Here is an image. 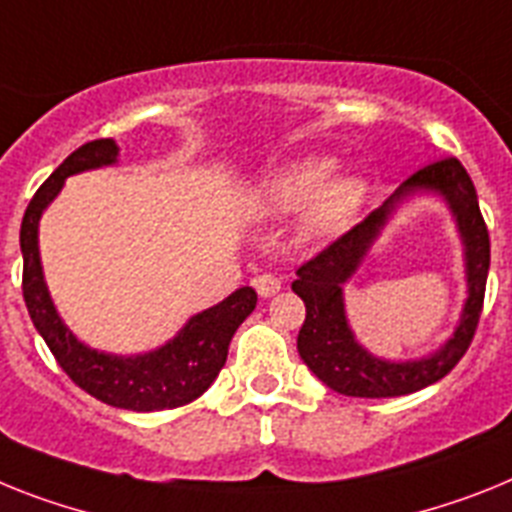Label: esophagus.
Listing matches in <instances>:
<instances>
[{"mask_svg":"<svg viewBox=\"0 0 512 512\" xmlns=\"http://www.w3.org/2000/svg\"><path fill=\"white\" fill-rule=\"evenodd\" d=\"M255 289L257 294L265 296V299H268V296H276L278 291H281V278L273 276V273H263V276L255 278Z\"/></svg>","mask_w":512,"mask_h":512,"instance_id":"esophagus-1","label":"esophagus"}]
</instances>
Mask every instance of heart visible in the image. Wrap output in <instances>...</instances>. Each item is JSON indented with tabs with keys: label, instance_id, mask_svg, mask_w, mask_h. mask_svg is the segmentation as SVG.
Segmentation results:
<instances>
[{
	"label": "heart",
	"instance_id": "obj_1",
	"mask_svg": "<svg viewBox=\"0 0 512 512\" xmlns=\"http://www.w3.org/2000/svg\"><path fill=\"white\" fill-rule=\"evenodd\" d=\"M333 158H302L286 163L255 190V208L263 216H289L302 208V234L330 239L349 229L362 208L364 182L354 174H333Z\"/></svg>",
	"mask_w": 512,
	"mask_h": 512
}]
</instances>
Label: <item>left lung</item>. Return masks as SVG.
<instances>
[{
	"instance_id": "obj_1",
	"label": "left lung",
	"mask_w": 512,
	"mask_h": 512,
	"mask_svg": "<svg viewBox=\"0 0 512 512\" xmlns=\"http://www.w3.org/2000/svg\"><path fill=\"white\" fill-rule=\"evenodd\" d=\"M435 194L449 205L456 228L464 244V267L467 268V302L454 336L432 355L419 360H382L369 355L355 341L345 317L342 286L361 267L363 257L374 246L381 229L395 209L414 196ZM489 273V234L484 226L479 200L471 176L458 158L429 163L393 192L349 234L322 249L320 255L296 270L291 283L296 296H302L307 317L296 338L302 362L315 372L330 390L354 398H393L409 395L442 380L466 354L474 338L484 304V286Z\"/></svg>"
}]
</instances>
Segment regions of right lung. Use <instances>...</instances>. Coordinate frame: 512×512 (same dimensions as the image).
Returning <instances> with one entry per match:
<instances>
[{
	"mask_svg": "<svg viewBox=\"0 0 512 512\" xmlns=\"http://www.w3.org/2000/svg\"><path fill=\"white\" fill-rule=\"evenodd\" d=\"M119 161V145L114 140H93L77 148L62 161L54 174L33 195L20 226L23 249V296L28 315L51 349L59 367L75 385L114 409L163 411L192 403L218 377L229 356V343L236 328L252 315L257 294L252 286H242L223 302L203 309L184 322L179 333L163 346L145 354H106L90 349L72 333L51 302L38 252V223L44 210L62 192L67 176L114 166Z\"/></svg>",
	"mask_w": 512,
	"mask_h": 512,
	"instance_id": "add662e5",
	"label": "right lung"
}]
</instances>
